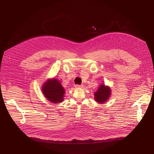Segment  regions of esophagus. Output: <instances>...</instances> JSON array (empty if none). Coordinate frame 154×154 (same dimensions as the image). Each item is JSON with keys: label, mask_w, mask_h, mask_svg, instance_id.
I'll return each instance as SVG.
<instances>
[{"label": "esophagus", "mask_w": 154, "mask_h": 154, "mask_svg": "<svg viewBox=\"0 0 154 154\" xmlns=\"http://www.w3.org/2000/svg\"><path fill=\"white\" fill-rule=\"evenodd\" d=\"M82 87H83V85H78V84L75 85V88H81Z\"/></svg>", "instance_id": "obj_1"}]
</instances>
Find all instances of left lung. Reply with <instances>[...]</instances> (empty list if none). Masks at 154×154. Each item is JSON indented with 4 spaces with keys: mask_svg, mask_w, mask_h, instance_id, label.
I'll return each mask as SVG.
<instances>
[{
    "mask_svg": "<svg viewBox=\"0 0 154 154\" xmlns=\"http://www.w3.org/2000/svg\"><path fill=\"white\" fill-rule=\"evenodd\" d=\"M111 89L109 87L102 84L99 86L97 91L94 93L96 101L99 104L104 103L108 101L111 96Z\"/></svg>",
    "mask_w": 154,
    "mask_h": 154,
    "instance_id": "obj_1",
    "label": "left lung"
}]
</instances>
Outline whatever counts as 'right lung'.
Returning a JSON list of instances; mask_svg holds the SVG:
<instances>
[{
    "label": "right lung",
    "instance_id": "right-lung-1",
    "mask_svg": "<svg viewBox=\"0 0 154 154\" xmlns=\"http://www.w3.org/2000/svg\"><path fill=\"white\" fill-rule=\"evenodd\" d=\"M42 91L45 97L53 103H61L63 101L64 88L58 79H48L42 87Z\"/></svg>",
    "mask_w": 154,
    "mask_h": 154
}]
</instances>
